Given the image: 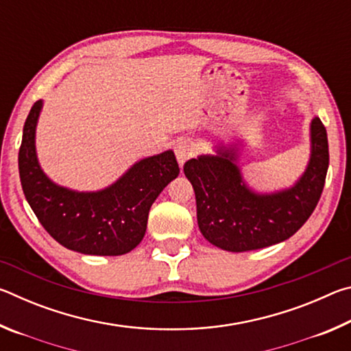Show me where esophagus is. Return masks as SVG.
<instances>
[{
  "label": "esophagus",
  "mask_w": 351,
  "mask_h": 351,
  "mask_svg": "<svg viewBox=\"0 0 351 351\" xmlns=\"http://www.w3.org/2000/svg\"><path fill=\"white\" fill-rule=\"evenodd\" d=\"M175 154H176L178 162H180V165L182 167L184 162H186L187 159H190L195 154V148L192 144H190V141L180 139L175 144Z\"/></svg>",
  "instance_id": "1"
}]
</instances>
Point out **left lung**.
I'll return each instance as SVG.
<instances>
[{
	"mask_svg": "<svg viewBox=\"0 0 351 351\" xmlns=\"http://www.w3.org/2000/svg\"><path fill=\"white\" fill-rule=\"evenodd\" d=\"M311 154L294 186L258 193L237 165L239 142L219 144L217 154H201L184 164L197 198V218L204 239L230 252L268 247L293 237L316 209L328 170V139L319 117L310 127Z\"/></svg>",
	"mask_w": 351,
	"mask_h": 351,
	"instance_id": "8db88e82",
	"label": "left lung"
}]
</instances>
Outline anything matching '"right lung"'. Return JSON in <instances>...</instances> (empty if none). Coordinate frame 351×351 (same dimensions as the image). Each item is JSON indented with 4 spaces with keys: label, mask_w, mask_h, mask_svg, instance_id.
<instances>
[{
    "label": "right lung",
    "mask_w": 351,
    "mask_h": 351,
    "mask_svg": "<svg viewBox=\"0 0 351 351\" xmlns=\"http://www.w3.org/2000/svg\"><path fill=\"white\" fill-rule=\"evenodd\" d=\"M43 100L29 111L19 153L21 187L29 206L52 239L86 255H123L145 235L150 207L180 175L175 153L144 158L116 182L97 192H75L51 181L35 152V130Z\"/></svg>",
    "instance_id": "1"
}]
</instances>
